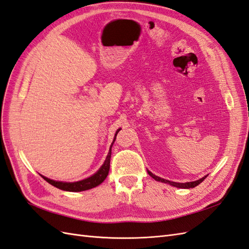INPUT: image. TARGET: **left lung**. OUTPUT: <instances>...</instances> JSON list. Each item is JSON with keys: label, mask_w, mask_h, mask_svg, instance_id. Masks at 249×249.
Returning a JSON list of instances; mask_svg holds the SVG:
<instances>
[{"label": "left lung", "mask_w": 249, "mask_h": 249, "mask_svg": "<svg viewBox=\"0 0 249 249\" xmlns=\"http://www.w3.org/2000/svg\"><path fill=\"white\" fill-rule=\"evenodd\" d=\"M147 173H148V175L152 178V179H155L156 181H158V182H162V183H166V184H169V185H171V186L178 187V188H194V187H196V186L199 185L200 183H202L204 180H205V178L207 177V176H205V177L201 178V179L196 180V181H193V182L178 183V182H173V181L165 180V179H163V178H160V177H158V176L154 175V174H152L151 171H149V170H147Z\"/></svg>", "instance_id": "left-lung-1"}]
</instances>
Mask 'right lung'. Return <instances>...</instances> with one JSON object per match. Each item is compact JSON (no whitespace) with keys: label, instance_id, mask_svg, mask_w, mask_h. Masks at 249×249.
<instances>
[{"label":"right lung","instance_id":"1","mask_svg":"<svg viewBox=\"0 0 249 249\" xmlns=\"http://www.w3.org/2000/svg\"><path fill=\"white\" fill-rule=\"evenodd\" d=\"M121 130V128H119L116 131V135H114L113 141L110 145L109 151H108V155L105 159V161L103 163V165L100 167V169L97 171V173L93 174L92 176L86 178L84 180L81 181H76V182H63V181H55V180H52L48 179V178L44 177L41 175V177L43 178L44 180L46 182H48L49 184H52L53 186L62 189V190H66V191H71V193H76V191H84V190H88L91 189L93 187L99 186L100 184L103 182L106 177L108 176V173H109V168H110V158H111V147L116 141V137L118 135V132Z\"/></svg>","mask_w":249,"mask_h":249}]
</instances>
